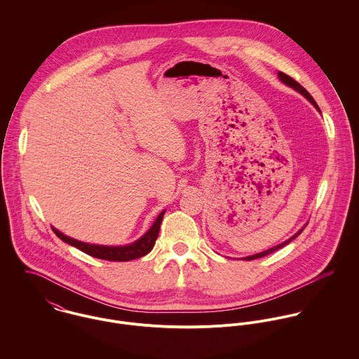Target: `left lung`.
<instances>
[{
  "instance_id": "8db88e82",
  "label": "left lung",
  "mask_w": 359,
  "mask_h": 359,
  "mask_svg": "<svg viewBox=\"0 0 359 359\" xmlns=\"http://www.w3.org/2000/svg\"><path fill=\"white\" fill-rule=\"evenodd\" d=\"M278 76H279V79L285 83V84H287V86H290V87H293L294 90H297L300 94H303L306 98H307L309 102L312 103L318 110H319V107H318V104L315 102V100L309 95V93H308L307 90L302 86V84H299L293 77H290V76H287V74H285V73H282V72H279L278 73ZM303 231V229H302ZM302 231L300 232H297L294 236H292L289 241H286V242H283V243H280V245H278V246H275V248H272V249H269V250H265V252H262V253H258V255H255V256L246 257L245 259H256V258H261V257L268 256V255H271V253H273V252H276V250H279V249H282L283 246H286L287 243H290L294 238H297L300 233H302Z\"/></svg>"
}]
</instances>
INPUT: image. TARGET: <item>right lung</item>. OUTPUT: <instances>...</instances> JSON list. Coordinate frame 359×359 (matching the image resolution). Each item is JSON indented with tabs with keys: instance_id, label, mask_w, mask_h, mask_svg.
<instances>
[{
	"instance_id": "obj_1",
	"label": "right lung",
	"mask_w": 359,
	"mask_h": 359,
	"mask_svg": "<svg viewBox=\"0 0 359 359\" xmlns=\"http://www.w3.org/2000/svg\"><path fill=\"white\" fill-rule=\"evenodd\" d=\"M163 215H164V211L160 212V215L156 218L152 228L140 241H137V242H134L133 245H128V246L90 245V243H84V242H79L76 239H72V238L60 233L55 228H52V231L55 232V235L60 241L77 248L79 250L87 253L88 256L101 258V259H107V261H130V259H135V258H140V257L147 256L154 249V242L158 236L160 224L163 221Z\"/></svg>"
}]
</instances>
